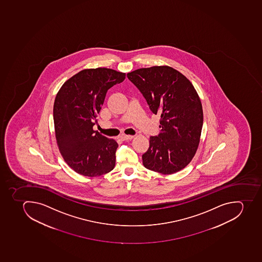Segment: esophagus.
I'll return each instance as SVG.
<instances>
[{"label":"esophagus","mask_w":262,"mask_h":262,"mask_svg":"<svg viewBox=\"0 0 262 262\" xmlns=\"http://www.w3.org/2000/svg\"><path fill=\"white\" fill-rule=\"evenodd\" d=\"M122 140H130V139H134V136L132 135H125V134H123L121 136L119 137Z\"/></svg>","instance_id":"obj_1"}]
</instances>
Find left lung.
<instances>
[{"label":"left lung","mask_w":262,"mask_h":262,"mask_svg":"<svg viewBox=\"0 0 262 262\" xmlns=\"http://www.w3.org/2000/svg\"><path fill=\"white\" fill-rule=\"evenodd\" d=\"M127 77L154 115H160V133L150 137L149 147L142 156L143 166L164 175L181 171L200 143L203 111L198 92L189 79L170 66L138 69Z\"/></svg>","instance_id":"8db88e82"}]
</instances>
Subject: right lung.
<instances>
[{"label":"right lung","instance_id":"add662e5","mask_svg":"<svg viewBox=\"0 0 262 262\" xmlns=\"http://www.w3.org/2000/svg\"><path fill=\"white\" fill-rule=\"evenodd\" d=\"M112 69H85L59 89L54 103L55 139L64 162L83 176H101L114 169L116 141L93 129L108 89L125 79Z\"/></svg>","mask_w":262,"mask_h":262}]
</instances>
